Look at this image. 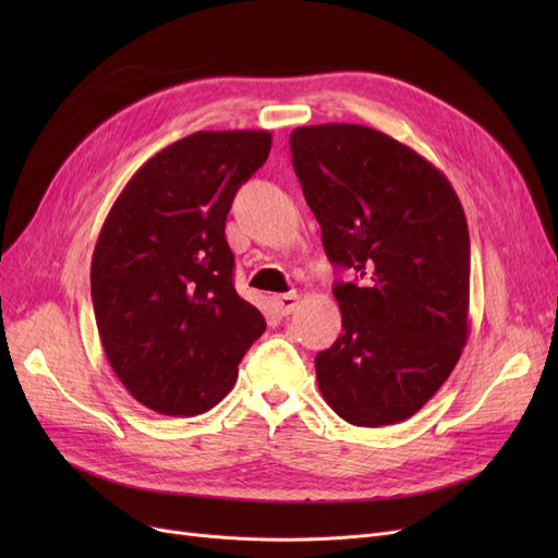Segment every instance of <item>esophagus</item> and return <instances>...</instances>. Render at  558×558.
<instances>
[{
	"label": "esophagus",
	"instance_id": "esophagus-1",
	"mask_svg": "<svg viewBox=\"0 0 558 558\" xmlns=\"http://www.w3.org/2000/svg\"><path fill=\"white\" fill-rule=\"evenodd\" d=\"M298 300H300L298 293H279V295H275V305H277L279 314L289 316L298 307Z\"/></svg>",
	"mask_w": 558,
	"mask_h": 558
}]
</instances>
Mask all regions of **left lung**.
I'll use <instances>...</instances> for the list:
<instances>
[{"label": "left lung", "instance_id": "left-lung-1", "mask_svg": "<svg viewBox=\"0 0 558 558\" xmlns=\"http://www.w3.org/2000/svg\"><path fill=\"white\" fill-rule=\"evenodd\" d=\"M293 170L332 265L342 335L314 359L320 396L353 426L416 414L470 332V234L449 179L388 134L351 123L295 128Z\"/></svg>", "mask_w": 558, "mask_h": 558}]
</instances>
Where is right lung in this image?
Wrapping results in <instances>:
<instances>
[{
	"mask_svg": "<svg viewBox=\"0 0 558 558\" xmlns=\"http://www.w3.org/2000/svg\"><path fill=\"white\" fill-rule=\"evenodd\" d=\"M269 148L267 130L193 132L134 172L99 230V340L128 393L158 414L211 410L265 332L263 314L234 291L226 218Z\"/></svg>",
	"mask_w": 558,
	"mask_h": 558,
	"instance_id": "add662e5",
	"label": "right lung"
}]
</instances>
